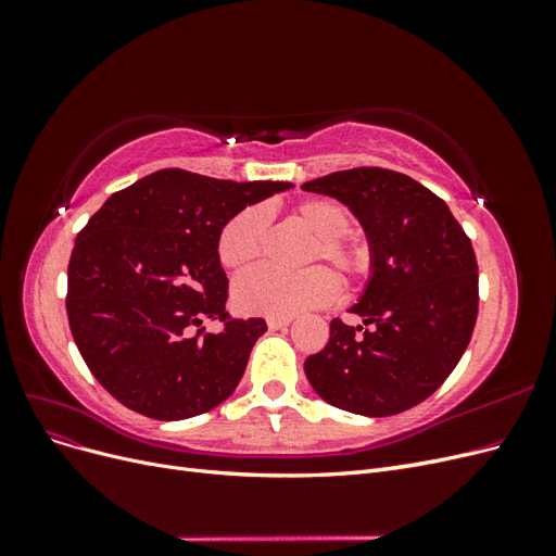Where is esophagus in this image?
<instances>
[{
	"instance_id": "obj_1",
	"label": "esophagus",
	"mask_w": 556,
	"mask_h": 556,
	"mask_svg": "<svg viewBox=\"0 0 556 556\" xmlns=\"http://www.w3.org/2000/svg\"><path fill=\"white\" fill-rule=\"evenodd\" d=\"M290 323H292L290 317H268L266 319L268 329H285V327H290Z\"/></svg>"
}]
</instances>
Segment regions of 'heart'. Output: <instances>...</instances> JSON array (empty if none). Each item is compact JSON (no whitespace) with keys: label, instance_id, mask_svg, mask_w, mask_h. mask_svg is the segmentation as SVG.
I'll return each mask as SVG.
<instances>
[{"label":"heart","instance_id":"heart-1","mask_svg":"<svg viewBox=\"0 0 556 556\" xmlns=\"http://www.w3.org/2000/svg\"><path fill=\"white\" fill-rule=\"evenodd\" d=\"M294 220L313 233L306 264L329 262L345 288H357L374 271V250L366 241L350 237L352 215L333 199L313 197L299 201ZM268 215L262 206H245L217 233V260L223 266L243 271L255 264L266 243ZM339 294V280L325 266H311L299 274L255 268L233 285V301L243 313L290 317L301 311L325 306Z\"/></svg>","mask_w":556,"mask_h":556}]
</instances>
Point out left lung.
<instances>
[{
  "label": "left lung",
  "instance_id": "8db88e82",
  "mask_svg": "<svg viewBox=\"0 0 556 556\" xmlns=\"http://www.w3.org/2000/svg\"><path fill=\"white\" fill-rule=\"evenodd\" d=\"M343 201L374 250V276L350 308L364 327L331 319L304 371L331 406L387 417L429 399L459 364L478 319V260L447 204L406 174L357 166L301 185Z\"/></svg>",
  "mask_w": 556,
  "mask_h": 556
}]
</instances>
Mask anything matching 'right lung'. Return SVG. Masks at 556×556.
I'll use <instances>...</instances> for the list:
<instances>
[{"mask_svg": "<svg viewBox=\"0 0 556 556\" xmlns=\"http://www.w3.org/2000/svg\"><path fill=\"white\" fill-rule=\"evenodd\" d=\"M290 188L162 169L111 194L78 231L66 315L80 357L113 399L172 422L237 390L266 323L225 311L217 233L245 206ZM204 318H220L224 329L206 332Z\"/></svg>", "mask_w": 556, "mask_h": 556, "instance_id": "1", "label": "right lung"}]
</instances>
